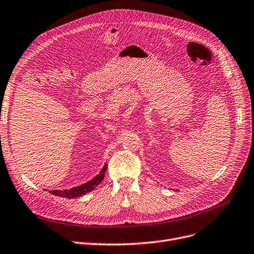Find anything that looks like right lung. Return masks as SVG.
<instances>
[{
	"label": "right lung",
	"mask_w": 254,
	"mask_h": 254,
	"mask_svg": "<svg viewBox=\"0 0 254 254\" xmlns=\"http://www.w3.org/2000/svg\"><path fill=\"white\" fill-rule=\"evenodd\" d=\"M108 165L105 164V166L103 167L102 171L100 174H97L95 178H93L91 181L87 182L86 184H83L81 186L75 187V188H71L68 190H52L50 193L56 196L60 197H65V198H75V197H81L82 195H85L88 192H91L92 190L95 189V187H97L102 183V181L105 178V172L107 170Z\"/></svg>",
	"instance_id": "obj_1"
}]
</instances>
